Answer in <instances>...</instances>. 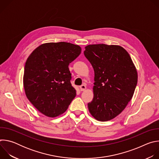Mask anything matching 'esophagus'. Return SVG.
I'll use <instances>...</instances> for the list:
<instances>
[{"label": "esophagus", "instance_id": "obj_1", "mask_svg": "<svg viewBox=\"0 0 159 159\" xmlns=\"http://www.w3.org/2000/svg\"><path fill=\"white\" fill-rule=\"evenodd\" d=\"M86 89V85L85 84H82V85L80 86V89L81 91H84V90H85Z\"/></svg>", "mask_w": 159, "mask_h": 159}]
</instances>
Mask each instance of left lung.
Returning <instances> with one entry per match:
<instances>
[{"label": "left lung", "mask_w": 159, "mask_h": 159, "mask_svg": "<svg viewBox=\"0 0 159 159\" xmlns=\"http://www.w3.org/2000/svg\"><path fill=\"white\" fill-rule=\"evenodd\" d=\"M85 57L94 70V98L88 103L91 115L106 121L116 117L131 99L138 74L128 53L118 45L89 44Z\"/></svg>", "instance_id": "8db88e82"}]
</instances>
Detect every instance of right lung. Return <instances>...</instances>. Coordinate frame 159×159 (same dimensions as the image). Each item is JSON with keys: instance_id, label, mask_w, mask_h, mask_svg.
Here are the masks:
<instances>
[{"instance_id": "right-lung-1", "label": "right lung", "mask_w": 159, "mask_h": 159, "mask_svg": "<svg viewBox=\"0 0 159 159\" xmlns=\"http://www.w3.org/2000/svg\"><path fill=\"white\" fill-rule=\"evenodd\" d=\"M80 53L79 45L47 43L37 47L28 58L23 76L25 93L44 115L54 118L63 114L75 97L69 65Z\"/></svg>"}]
</instances>
